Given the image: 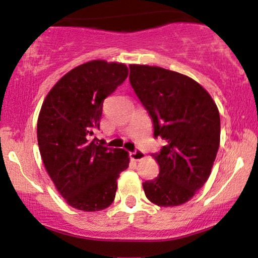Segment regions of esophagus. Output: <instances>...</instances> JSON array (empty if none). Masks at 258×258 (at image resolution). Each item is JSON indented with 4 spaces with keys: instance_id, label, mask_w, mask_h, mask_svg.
<instances>
[{
    "instance_id": "obj_1",
    "label": "esophagus",
    "mask_w": 258,
    "mask_h": 258,
    "mask_svg": "<svg viewBox=\"0 0 258 258\" xmlns=\"http://www.w3.org/2000/svg\"><path fill=\"white\" fill-rule=\"evenodd\" d=\"M130 157H131L132 160H136V161H139L145 158V153L143 152V151H135V152H131L130 153Z\"/></svg>"
}]
</instances>
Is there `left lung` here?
I'll list each match as a JSON object with an SVG mask.
<instances>
[{
  "label": "left lung",
  "instance_id": "1",
  "mask_svg": "<svg viewBox=\"0 0 258 258\" xmlns=\"http://www.w3.org/2000/svg\"><path fill=\"white\" fill-rule=\"evenodd\" d=\"M130 82L165 146L152 154L159 174L143 183L158 207H177L194 197L210 177L221 140L217 105L203 86L177 72L130 64Z\"/></svg>",
  "mask_w": 258,
  "mask_h": 258
}]
</instances>
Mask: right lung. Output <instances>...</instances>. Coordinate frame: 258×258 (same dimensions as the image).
Listing matches in <instances>:
<instances>
[{"label": "right lung", "instance_id": "right-lung-1", "mask_svg": "<svg viewBox=\"0 0 258 258\" xmlns=\"http://www.w3.org/2000/svg\"><path fill=\"white\" fill-rule=\"evenodd\" d=\"M128 75L126 64L93 60L64 74L44 98L37 143L47 173L68 205L100 211L113 203L128 152L92 139L104 100Z\"/></svg>", "mask_w": 258, "mask_h": 258}]
</instances>
